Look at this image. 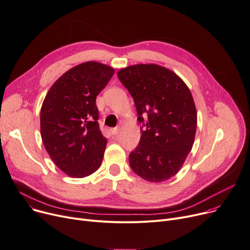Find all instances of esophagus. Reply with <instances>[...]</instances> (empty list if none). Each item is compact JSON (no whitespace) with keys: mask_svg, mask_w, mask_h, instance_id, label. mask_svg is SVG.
<instances>
[{"mask_svg":"<svg viewBox=\"0 0 250 250\" xmlns=\"http://www.w3.org/2000/svg\"><path fill=\"white\" fill-rule=\"evenodd\" d=\"M120 130H121V128L120 127H114V128H111L110 129V131H111V134L113 135V136H116L120 132Z\"/></svg>","mask_w":250,"mask_h":250,"instance_id":"esophagus-1","label":"esophagus"}]
</instances>
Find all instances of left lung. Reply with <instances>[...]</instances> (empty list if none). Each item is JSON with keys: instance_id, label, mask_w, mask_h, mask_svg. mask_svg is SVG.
Instances as JSON below:
<instances>
[{"instance_id": "1", "label": "left lung", "mask_w": 250, "mask_h": 250, "mask_svg": "<svg viewBox=\"0 0 250 250\" xmlns=\"http://www.w3.org/2000/svg\"><path fill=\"white\" fill-rule=\"evenodd\" d=\"M118 77L134 98L138 121L145 126L139 146L129 154L130 168L147 182L167 181L181 170L195 141L192 93L174 71L154 63L127 66Z\"/></svg>"}]
</instances>
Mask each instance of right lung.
Here are the masks:
<instances>
[{
    "mask_svg": "<svg viewBox=\"0 0 250 250\" xmlns=\"http://www.w3.org/2000/svg\"><path fill=\"white\" fill-rule=\"evenodd\" d=\"M114 73L96 61L78 64L50 87L41 107V138L50 158L72 178L94 173L103 163L106 139L98 126L95 99Z\"/></svg>",
    "mask_w": 250,
    "mask_h": 250,
    "instance_id": "obj_1",
    "label": "right lung"
}]
</instances>
